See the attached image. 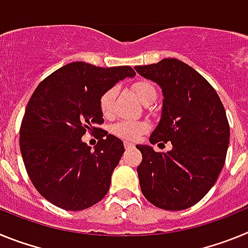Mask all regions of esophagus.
I'll return each mask as SVG.
<instances>
[{"instance_id": "1", "label": "esophagus", "mask_w": 248, "mask_h": 248, "mask_svg": "<svg viewBox=\"0 0 248 248\" xmlns=\"http://www.w3.org/2000/svg\"><path fill=\"white\" fill-rule=\"evenodd\" d=\"M124 146H125V149H131L134 148V144L130 143V141H124Z\"/></svg>"}]
</instances>
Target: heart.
Masks as SVG:
<instances>
[{"mask_svg":"<svg viewBox=\"0 0 248 248\" xmlns=\"http://www.w3.org/2000/svg\"><path fill=\"white\" fill-rule=\"evenodd\" d=\"M133 89L143 103L149 102L151 98H156V89L148 80H139L134 83ZM118 88L110 87L102 94L99 99V107L104 117H111L114 114V103L117 98ZM149 130V124L145 122H134V120H122L111 126V133L115 137L125 140H135Z\"/></svg>","mask_w":248,"mask_h":248,"instance_id":"b5f03b06","label":"heart"}]
</instances>
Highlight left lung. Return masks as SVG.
<instances>
[{"label": "left lung", "instance_id": "1", "mask_svg": "<svg viewBox=\"0 0 248 248\" xmlns=\"http://www.w3.org/2000/svg\"><path fill=\"white\" fill-rule=\"evenodd\" d=\"M135 71L157 83L164 95L161 119L149 141L172 145L168 153L137 145L143 155L137 169L140 189L160 209L191 207L215 185L226 160L230 125L222 102L200 73L179 59Z\"/></svg>", "mask_w": 248, "mask_h": 248}]
</instances>
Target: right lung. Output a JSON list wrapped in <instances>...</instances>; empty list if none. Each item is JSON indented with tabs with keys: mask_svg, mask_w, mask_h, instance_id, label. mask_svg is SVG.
Returning <instances> with one entry per match:
<instances>
[{
	"mask_svg": "<svg viewBox=\"0 0 248 248\" xmlns=\"http://www.w3.org/2000/svg\"><path fill=\"white\" fill-rule=\"evenodd\" d=\"M135 76L129 65H63L39 83L26 108L19 148L31 181L46 200L69 211L95 205L109 190L124 144L103 124L99 99L107 89ZM99 132L92 151L81 140Z\"/></svg>",
	"mask_w": 248,
	"mask_h": 248,
	"instance_id": "add662e5",
	"label": "right lung"
}]
</instances>
